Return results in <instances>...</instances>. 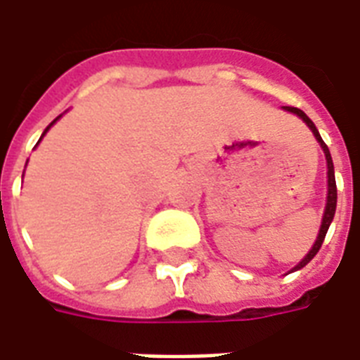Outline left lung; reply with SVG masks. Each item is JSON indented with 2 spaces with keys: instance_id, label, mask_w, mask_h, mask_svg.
I'll return each mask as SVG.
<instances>
[{
  "instance_id": "8db88e82",
  "label": "left lung",
  "mask_w": 360,
  "mask_h": 360,
  "mask_svg": "<svg viewBox=\"0 0 360 360\" xmlns=\"http://www.w3.org/2000/svg\"><path fill=\"white\" fill-rule=\"evenodd\" d=\"M283 110L291 111V113H295V115H299V117H301L302 121H304V123L310 127V131L314 133L316 141L320 142V146L324 148L326 162H328V202H326V212H324V218H322V227H320V233H318V239H316V243H314V247H312L309 255L302 258L301 262H299V264L293 268V270H301L302 266H307L310 260H312V258L316 257V252L320 250V247H322V243H324V237H326V233H328V227H330V224H332L333 214H335V204H338V187H335V175H333V162H332V156H330V150H328V146H326V142L322 141V136H320V133H318V129L314 127V123H312V121L309 119V115H307V113H304L302 110H299V108L285 105Z\"/></svg>"
}]
</instances>
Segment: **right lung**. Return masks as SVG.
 <instances>
[{"instance_id": "add662e5", "label": "right lung", "mask_w": 360, "mask_h": 360, "mask_svg": "<svg viewBox=\"0 0 360 360\" xmlns=\"http://www.w3.org/2000/svg\"><path fill=\"white\" fill-rule=\"evenodd\" d=\"M56 121H58V119H56ZM56 121H53V123H56ZM53 123H51V125H53ZM50 125V127H51ZM50 127H48V129H50ZM48 129H46V131H48ZM46 131H44V134H46ZM44 134H42V136H44Z\"/></svg>"}]
</instances>
